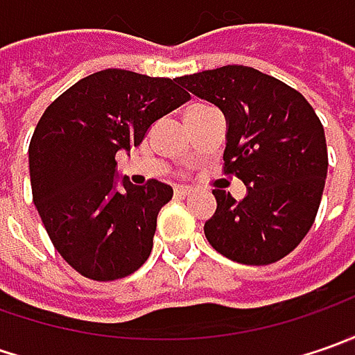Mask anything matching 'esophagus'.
<instances>
[{
	"mask_svg": "<svg viewBox=\"0 0 355 355\" xmlns=\"http://www.w3.org/2000/svg\"><path fill=\"white\" fill-rule=\"evenodd\" d=\"M191 193H193V189L189 185H178L175 187V196H180V198H189Z\"/></svg>",
	"mask_w": 355,
	"mask_h": 355,
	"instance_id": "obj_1",
	"label": "esophagus"
}]
</instances>
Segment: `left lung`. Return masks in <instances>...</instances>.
Here are the masks:
<instances>
[{"label": "left lung", "instance_id": "8db88e82", "mask_svg": "<svg viewBox=\"0 0 355 355\" xmlns=\"http://www.w3.org/2000/svg\"><path fill=\"white\" fill-rule=\"evenodd\" d=\"M178 83L227 120L225 173L247 185L237 201L215 189L205 221L213 249L241 265H270L306 237L320 207L328 150L320 118L298 92L252 67L227 64Z\"/></svg>", "mask_w": 355, "mask_h": 355}]
</instances>
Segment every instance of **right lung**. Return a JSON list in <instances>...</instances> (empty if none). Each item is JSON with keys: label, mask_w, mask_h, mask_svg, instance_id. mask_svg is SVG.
Wrapping results in <instances>:
<instances>
[{"label": "right lung", "mask_w": 355, "mask_h": 355, "mask_svg": "<svg viewBox=\"0 0 355 355\" xmlns=\"http://www.w3.org/2000/svg\"><path fill=\"white\" fill-rule=\"evenodd\" d=\"M187 101L175 78L106 69L43 112L29 144L35 207L55 249L83 277L124 279L148 261L157 213L173 189L157 180H120L114 157Z\"/></svg>", "instance_id": "right-lung-1"}]
</instances>
